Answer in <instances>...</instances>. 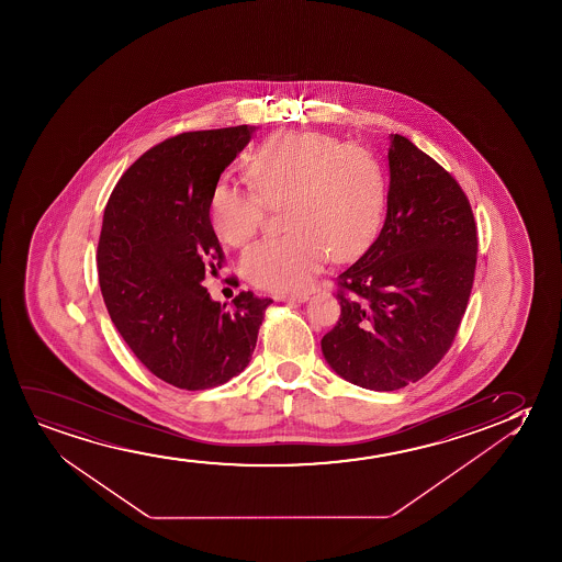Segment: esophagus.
I'll list each match as a JSON object with an SVG mask.
<instances>
[{
	"mask_svg": "<svg viewBox=\"0 0 562 562\" xmlns=\"http://www.w3.org/2000/svg\"><path fill=\"white\" fill-rule=\"evenodd\" d=\"M277 300L280 301H307L308 293L307 292H293V293H278Z\"/></svg>",
	"mask_w": 562,
	"mask_h": 562,
	"instance_id": "1",
	"label": "esophagus"
}]
</instances>
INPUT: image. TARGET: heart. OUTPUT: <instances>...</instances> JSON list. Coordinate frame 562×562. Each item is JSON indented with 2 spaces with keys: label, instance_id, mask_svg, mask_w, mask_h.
I'll return each instance as SVG.
<instances>
[{
  "label": "heart",
  "instance_id": "b5f03b06",
  "mask_svg": "<svg viewBox=\"0 0 562 562\" xmlns=\"http://www.w3.org/2000/svg\"><path fill=\"white\" fill-rule=\"evenodd\" d=\"M251 190L221 182L211 195L216 236L239 247L284 207L285 236L262 239L241 257V272L270 292L303 290L328 257L347 261L374 238L385 209L376 155L315 131L280 132L246 165Z\"/></svg>",
  "mask_w": 562,
  "mask_h": 562
}]
</instances>
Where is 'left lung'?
Returning a JSON list of instances; mask_svg holds the SVG:
<instances>
[{
    "mask_svg": "<svg viewBox=\"0 0 562 562\" xmlns=\"http://www.w3.org/2000/svg\"><path fill=\"white\" fill-rule=\"evenodd\" d=\"M387 215L339 274L341 315L321 346L347 382L374 392L415 384L453 346L476 272L477 234L461 186L400 134L387 151Z\"/></svg>",
    "mask_w": 562,
    "mask_h": 562,
    "instance_id": "obj_1",
    "label": "left lung"
}]
</instances>
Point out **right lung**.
<instances>
[{
  "label": "right lung",
  "instance_id": "right-lung-1",
  "mask_svg": "<svg viewBox=\"0 0 562 562\" xmlns=\"http://www.w3.org/2000/svg\"><path fill=\"white\" fill-rule=\"evenodd\" d=\"M255 126L184 132L147 149L111 192L98 272L109 316L149 372L180 390L226 384L251 359L272 300H211L201 282L224 265L209 207Z\"/></svg>",
  "mask_w": 562,
  "mask_h": 562
}]
</instances>
